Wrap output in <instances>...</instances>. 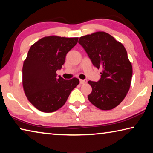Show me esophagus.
I'll return each mask as SVG.
<instances>
[{
  "mask_svg": "<svg viewBox=\"0 0 153 153\" xmlns=\"http://www.w3.org/2000/svg\"><path fill=\"white\" fill-rule=\"evenodd\" d=\"M79 83L81 84H84L87 83V80L86 79H79Z\"/></svg>",
  "mask_w": 153,
  "mask_h": 153,
  "instance_id": "esophagus-1",
  "label": "esophagus"
}]
</instances>
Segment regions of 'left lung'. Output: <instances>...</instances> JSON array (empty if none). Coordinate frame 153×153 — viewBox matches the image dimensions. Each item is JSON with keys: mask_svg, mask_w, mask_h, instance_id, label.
<instances>
[{"mask_svg": "<svg viewBox=\"0 0 153 153\" xmlns=\"http://www.w3.org/2000/svg\"><path fill=\"white\" fill-rule=\"evenodd\" d=\"M78 42L94 66L102 69L99 81L88 82L92 88L88 98L100 109H113L122 102L131 84L132 66L125 47L105 32L82 36Z\"/></svg>", "mask_w": 153, "mask_h": 153, "instance_id": "8db88e82", "label": "left lung"}]
</instances>
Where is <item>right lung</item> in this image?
<instances>
[{
  "mask_svg": "<svg viewBox=\"0 0 153 153\" xmlns=\"http://www.w3.org/2000/svg\"><path fill=\"white\" fill-rule=\"evenodd\" d=\"M77 40L78 38L46 36L31 46L28 51L22 69L23 88L28 100L42 112L59 109L79 84L76 77L64 79L56 74Z\"/></svg>",
  "mask_w": 153,
  "mask_h": 153,
  "instance_id": "right-lung-1",
  "label": "right lung"
}]
</instances>
